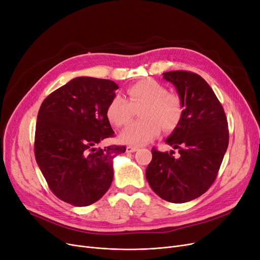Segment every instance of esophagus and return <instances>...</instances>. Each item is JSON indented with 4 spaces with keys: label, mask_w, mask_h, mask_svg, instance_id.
Masks as SVG:
<instances>
[{
    "label": "esophagus",
    "mask_w": 260,
    "mask_h": 260,
    "mask_svg": "<svg viewBox=\"0 0 260 260\" xmlns=\"http://www.w3.org/2000/svg\"><path fill=\"white\" fill-rule=\"evenodd\" d=\"M136 151H138V147L137 146H132V145H128L126 147V152L127 153H134Z\"/></svg>",
    "instance_id": "obj_1"
}]
</instances>
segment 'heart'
<instances>
[{
  "mask_svg": "<svg viewBox=\"0 0 260 260\" xmlns=\"http://www.w3.org/2000/svg\"><path fill=\"white\" fill-rule=\"evenodd\" d=\"M128 101L115 95L106 108L108 121L117 127L126 125L139 109L142 120L131 123L122 131L121 140L129 145L140 146L157 138L161 126L171 132L178 126L183 114L179 94L168 91L167 87L153 79L136 82L127 88Z\"/></svg>",
  "mask_w": 260,
  "mask_h": 260,
  "instance_id": "b5f03b06",
  "label": "heart"
}]
</instances>
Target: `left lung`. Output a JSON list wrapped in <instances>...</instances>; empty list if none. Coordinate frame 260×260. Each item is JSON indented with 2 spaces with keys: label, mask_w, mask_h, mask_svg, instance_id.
<instances>
[{
  "label": "left lung",
  "mask_w": 260,
  "mask_h": 260,
  "mask_svg": "<svg viewBox=\"0 0 260 260\" xmlns=\"http://www.w3.org/2000/svg\"><path fill=\"white\" fill-rule=\"evenodd\" d=\"M183 104L182 118L166 142L179 157L152 148L145 176L154 192L169 202L198 198L214 183L229 145L223 107L207 81L192 72L163 73Z\"/></svg>",
  "instance_id": "8db88e82"
}]
</instances>
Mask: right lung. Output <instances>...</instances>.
Returning a JSON list of instances; mask_svg holds the SVG:
<instances>
[{"label":"right lung","mask_w":260,"mask_h":260,"mask_svg":"<svg viewBox=\"0 0 260 260\" xmlns=\"http://www.w3.org/2000/svg\"><path fill=\"white\" fill-rule=\"evenodd\" d=\"M119 86L114 81L78 77L52 91L38 113L35 156L59 199L75 207L98 201L113 182V159L125 146L99 145L114 137L106 108Z\"/></svg>","instance_id":"1"}]
</instances>
